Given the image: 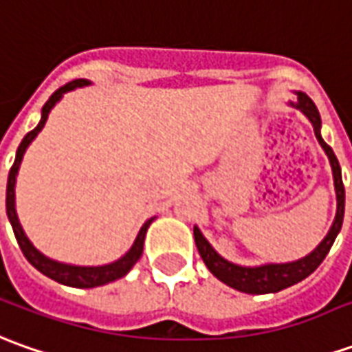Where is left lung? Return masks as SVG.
<instances>
[{"label": "left lung", "instance_id": "8db88e82", "mask_svg": "<svg viewBox=\"0 0 352 352\" xmlns=\"http://www.w3.org/2000/svg\"><path fill=\"white\" fill-rule=\"evenodd\" d=\"M296 109H300L305 116L310 119V123L314 126V135H316L318 142L324 148V152L329 157V164H331V171H333V183H336V195H337V214L336 221L329 229V233L326 239L314 248V252H310L307 258L302 260H296V262H289V264H267V266L260 267H243L231 264L223 258L217 254L216 250L210 246L206 239L202 236L200 229L195 227V241L196 248L200 252V256L204 260V264L208 270L214 274V276L223 281L226 285L233 287L236 291H243V293H250V295H266V293H277L281 289L295 285L298 281H302L305 277H308L314 270H316L324 258L327 256L329 248L336 241L337 233L341 231L343 226V214H345V186H343V179H341V167L337 162L336 154L329 146L324 142V138L320 135V113H318L314 102L302 92H296V104H293Z\"/></svg>", "mask_w": 352, "mask_h": 352}]
</instances>
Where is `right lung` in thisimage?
I'll return each mask as SVG.
<instances>
[{"mask_svg":"<svg viewBox=\"0 0 352 352\" xmlns=\"http://www.w3.org/2000/svg\"><path fill=\"white\" fill-rule=\"evenodd\" d=\"M88 85V80L85 78H76V80H71V82H67L65 86H61V88H57L54 94L50 96V100L45 102L44 107H42V119H40V123L36 129H32L30 133H26V136L23 138V142L19 144L16 148V157H15V164L11 166V171H9V179H7V196H6V206H7V217H9V221H11V227H13V233H15V239L19 246H21V250H23V254L25 258L32 264V266L40 272V274H44L50 279H54L57 283H63V285L69 287H78V289H90V287H100V285H106L109 281H116L119 277H123L129 274V270L135 266L136 262H138V258L142 256V248H144V236H146V229L148 226L152 223V219H148L142 229H140V233L136 236L135 245L133 248L126 252L125 256L121 258V260H117L113 264H107V266H98V267H80V266H69V264H59V262H54V260H50V258H45L44 254H40L38 250H36L34 246L30 245V241L26 239L25 231H23V227L19 223V217H16L15 212V179H16V171H19V166H21V160L25 156V150L26 146L30 144L32 140H34V136L42 131V126L45 125V119L50 116V111H52V107L56 106L57 102L61 100V96L69 92V90H73L76 86H85Z\"/></svg>","mask_w":352,"mask_h":352,"instance_id":"1","label":"right lung"}]
</instances>
